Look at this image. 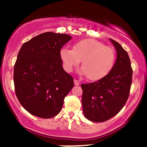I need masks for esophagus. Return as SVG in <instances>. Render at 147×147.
<instances>
[{
	"mask_svg": "<svg viewBox=\"0 0 147 147\" xmlns=\"http://www.w3.org/2000/svg\"><path fill=\"white\" fill-rule=\"evenodd\" d=\"M74 85H75V86H79L80 85V82H78V80H74Z\"/></svg>",
	"mask_w": 147,
	"mask_h": 147,
	"instance_id": "34e87169",
	"label": "esophagus"
}]
</instances>
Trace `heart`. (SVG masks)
Segmentation results:
<instances>
[{
    "label": "heart",
    "instance_id": "heart-1",
    "mask_svg": "<svg viewBox=\"0 0 147 147\" xmlns=\"http://www.w3.org/2000/svg\"><path fill=\"white\" fill-rule=\"evenodd\" d=\"M60 57L63 67L68 72L82 60L80 73L87 76L90 80H99L107 76L114 67L116 54L112 48L93 39H86L74 44L73 49L63 47Z\"/></svg>",
    "mask_w": 147,
    "mask_h": 147
}]
</instances>
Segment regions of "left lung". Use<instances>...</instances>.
Listing matches in <instances>:
<instances>
[{
  "mask_svg": "<svg viewBox=\"0 0 147 147\" xmlns=\"http://www.w3.org/2000/svg\"><path fill=\"white\" fill-rule=\"evenodd\" d=\"M110 41L116 51L113 68L102 79L81 85L84 115L92 122H104L116 115L129 96L132 77L129 56L118 42Z\"/></svg>",
  "mask_w": 147,
  "mask_h": 147,
  "instance_id": "1",
  "label": "left lung"
}]
</instances>
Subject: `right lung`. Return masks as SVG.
<instances>
[{
	"instance_id": "obj_1",
	"label": "right lung",
	"mask_w": 147,
	"mask_h": 147,
	"mask_svg": "<svg viewBox=\"0 0 147 147\" xmlns=\"http://www.w3.org/2000/svg\"><path fill=\"white\" fill-rule=\"evenodd\" d=\"M71 39L67 34L45 32L22 45L14 67L15 93L32 115L50 118L58 114L74 79L63 69L60 50Z\"/></svg>"
}]
</instances>
